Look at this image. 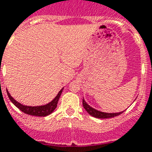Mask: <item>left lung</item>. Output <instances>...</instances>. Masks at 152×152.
Returning <instances> with one entry per match:
<instances>
[{
    "label": "left lung",
    "mask_w": 152,
    "mask_h": 152,
    "mask_svg": "<svg viewBox=\"0 0 152 152\" xmlns=\"http://www.w3.org/2000/svg\"><path fill=\"white\" fill-rule=\"evenodd\" d=\"M83 106H84V108L86 110V112L89 115H91V116H93V117L98 118V119H107V118L114 117V116H117L119 115L122 114L123 112H124V111H123V112H113V113L100 112V111L95 109L92 107H91L89 104H88V103L84 100V98H83Z\"/></svg>",
    "instance_id": "left-lung-1"
}]
</instances>
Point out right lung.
Segmentation results:
<instances>
[{
    "label": "right lung",
    "mask_w": 152,
    "mask_h": 152,
    "mask_svg": "<svg viewBox=\"0 0 152 152\" xmlns=\"http://www.w3.org/2000/svg\"><path fill=\"white\" fill-rule=\"evenodd\" d=\"M63 89L64 88H61V91H59L58 94L56 95V96L52 101L49 102L48 104H45V105H40V106H26V105H24V104H20L19 102H17L16 99H13L11 95L9 94V92L7 89L6 91L8 96H9L12 103L14 104L16 107H18L21 112H23L25 114L35 115V116H46V115H48L51 113H53V111L56 109V107H57V103L59 101L61 93L63 91Z\"/></svg>",
    "instance_id": "1"
}]
</instances>
